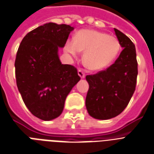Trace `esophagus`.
Returning a JSON list of instances; mask_svg holds the SVG:
<instances>
[{"instance_id":"esophagus-1","label":"esophagus","mask_w":154,"mask_h":154,"mask_svg":"<svg viewBox=\"0 0 154 154\" xmlns=\"http://www.w3.org/2000/svg\"><path fill=\"white\" fill-rule=\"evenodd\" d=\"M78 75H79V77L81 79H84L85 78V75H86L84 72H82V70H79V71H78Z\"/></svg>"}]
</instances>
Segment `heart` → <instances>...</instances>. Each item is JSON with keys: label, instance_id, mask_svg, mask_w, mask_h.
Returning <instances> with one entry per match:
<instances>
[{"label": "heart", "instance_id": "b5f03b06", "mask_svg": "<svg viewBox=\"0 0 154 154\" xmlns=\"http://www.w3.org/2000/svg\"><path fill=\"white\" fill-rule=\"evenodd\" d=\"M117 38L94 30H81L68 40L64 50L73 57L83 52L82 60L89 69L98 71L109 67L120 51Z\"/></svg>", "mask_w": 154, "mask_h": 154}]
</instances>
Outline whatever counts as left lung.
Wrapping results in <instances>:
<instances>
[{
	"label": "left lung",
	"mask_w": 154,
	"mask_h": 154,
	"mask_svg": "<svg viewBox=\"0 0 154 154\" xmlns=\"http://www.w3.org/2000/svg\"><path fill=\"white\" fill-rule=\"evenodd\" d=\"M124 49L115 63L105 71L86 75L89 90L86 107L91 116L109 120L124 111L135 91L138 63L134 43L128 36L114 28Z\"/></svg>",
	"instance_id": "1"
}]
</instances>
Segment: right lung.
Masks as SVG:
<instances>
[{
  "label": "right lung",
  "mask_w": 154,
  "mask_h": 154,
  "mask_svg": "<svg viewBox=\"0 0 154 154\" xmlns=\"http://www.w3.org/2000/svg\"><path fill=\"white\" fill-rule=\"evenodd\" d=\"M73 26L54 23L31 30L16 54V84L29 111L49 121L62 113L66 97L80 80L77 69L62 64L58 50L66 44Z\"/></svg>",
  "instance_id": "obj_1"
}]
</instances>
